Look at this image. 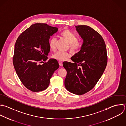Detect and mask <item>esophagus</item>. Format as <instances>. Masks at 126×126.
I'll list each match as a JSON object with an SVG mask.
<instances>
[{"label":"esophagus","instance_id":"obj_1","mask_svg":"<svg viewBox=\"0 0 126 126\" xmlns=\"http://www.w3.org/2000/svg\"><path fill=\"white\" fill-rule=\"evenodd\" d=\"M59 65L60 66H63V64H62V62L61 61H59Z\"/></svg>","mask_w":126,"mask_h":126}]
</instances>
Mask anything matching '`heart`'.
Here are the masks:
<instances>
[{
  "label": "heart",
  "instance_id": "1",
  "mask_svg": "<svg viewBox=\"0 0 126 126\" xmlns=\"http://www.w3.org/2000/svg\"><path fill=\"white\" fill-rule=\"evenodd\" d=\"M61 36L69 44V47L71 51L74 53L76 54L80 51L82 47V43L78 41L76 35L71 30L68 29L63 30L60 33ZM56 39L55 37H51L48 41L49 48L52 50L55 49V44ZM70 56L69 52H63L58 51L52 55V57L58 61H62L67 60Z\"/></svg>",
  "mask_w": 126,
  "mask_h": 126
}]
</instances>
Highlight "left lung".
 <instances>
[{
	"mask_svg": "<svg viewBox=\"0 0 126 126\" xmlns=\"http://www.w3.org/2000/svg\"><path fill=\"white\" fill-rule=\"evenodd\" d=\"M83 39L81 49L71 59L73 63H63L67 74L65 86L69 92L82 95L91 90L102 77L107 64L105 41L101 35L87 25L76 26Z\"/></svg>",
	"mask_w": 126,
	"mask_h": 126,
	"instance_id": "obj_1",
	"label": "left lung"
}]
</instances>
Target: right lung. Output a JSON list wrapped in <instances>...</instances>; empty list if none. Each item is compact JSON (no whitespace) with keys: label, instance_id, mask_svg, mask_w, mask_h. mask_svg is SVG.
Segmentation results:
<instances>
[{"label":"right lung","instance_id":"right-lung-1","mask_svg":"<svg viewBox=\"0 0 126 126\" xmlns=\"http://www.w3.org/2000/svg\"><path fill=\"white\" fill-rule=\"evenodd\" d=\"M58 28L46 23H35L24 30L15 44L13 58L15 70L22 83L33 92L46 89L53 73L59 68L58 61L48 58L50 36ZM43 63L42 65L39 63Z\"/></svg>","mask_w":126,"mask_h":126}]
</instances>
